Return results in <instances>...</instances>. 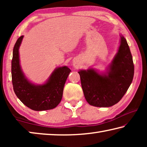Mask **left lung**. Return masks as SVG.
<instances>
[{"instance_id": "8db88e82", "label": "left lung", "mask_w": 147, "mask_h": 147, "mask_svg": "<svg viewBox=\"0 0 147 147\" xmlns=\"http://www.w3.org/2000/svg\"><path fill=\"white\" fill-rule=\"evenodd\" d=\"M84 96L96 107H110L119 102L132 82L134 65L126 39L121 36L120 45L106 73L93 69L78 71Z\"/></svg>"}]
</instances>
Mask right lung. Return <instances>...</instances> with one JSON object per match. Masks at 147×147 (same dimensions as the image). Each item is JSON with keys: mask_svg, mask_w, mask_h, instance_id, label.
Segmentation results:
<instances>
[{"mask_svg": "<svg viewBox=\"0 0 147 147\" xmlns=\"http://www.w3.org/2000/svg\"><path fill=\"white\" fill-rule=\"evenodd\" d=\"M23 36L17 39L13 50L11 78L16 96L28 108L35 111L51 109L58 105L63 96L64 85L71 71L67 66L56 68L46 83L35 85L24 76L19 63V49Z\"/></svg>", "mask_w": 147, "mask_h": 147, "instance_id": "right-lung-1", "label": "right lung"}]
</instances>
